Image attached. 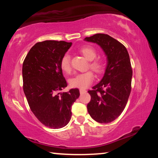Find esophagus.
Here are the masks:
<instances>
[{
	"instance_id": "34e87169",
	"label": "esophagus",
	"mask_w": 158,
	"mask_h": 158,
	"mask_svg": "<svg viewBox=\"0 0 158 158\" xmlns=\"http://www.w3.org/2000/svg\"><path fill=\"white\" fill-rule=\"evenodd\" d=\"M79 92H80V93H85V92H86V90H85V89H79Z\"/></svg>"
}]
</instances>
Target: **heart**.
Returning <instances> with one entry per match:
<instances>
[{
    "instance_id": "obj_1",
    "label": "heart",
    "mask_w": 158,
    "mask_h": 158,
    "mask_svg": "<svg viewBox=\"0 0 158 158\" xmlns=\"http://www.w3.org/2000/svg\"><path fill=\"white\" fill-rule=\"evenodd\" d=\"M81 52L87 60H94L97 52L94 48L90 46L83 47L81 49ZM71 57L68 53L63 56L60 60V67L64 72L69 73L71 71ZM90 68L93 69L95 73H101L103 71L104 65L102 61L96 60L92 61L90 63ZM94 80V74L91 71H87L85 73L77 74L69 80V84L72 87L79 88V89H86L92 84Z\"/></svg>"
}]
</instances>
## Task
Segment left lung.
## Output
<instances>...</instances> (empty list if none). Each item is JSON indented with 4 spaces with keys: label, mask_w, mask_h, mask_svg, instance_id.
Listing matches in <instances>:
<instances>
[{
    "label": "left lung",
    "mask_w": 158,
    "mask_h": 158,
    "mask_svg": "<svg viewBox=\"0 0 158 158\" xmlns=\"http://www.w3.org/2000/svg\"><path fill=\"white\" fill-rule=\"evenodd\" d=\"M84 40L99 45L106 56L102 79L89 90L91 100L87 109L95 121L109 123L121 114L130 94L132 69L129 53L123 44L106 34L93 35Z\"/></svg>",
    "instance_id": "obj_1"
}]
</instances>
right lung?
I'll use <instances>...</instances> for the list:
<instances>
[{
    "label": "right lung",
    "instance_id": "1",
    "mask_svg": "<svg viewBox=\"0 0 158 158\" xmlns=\"http://www.w3.org/2000/svg\"><path fill=\"white\" fill-rule=\"evenodd\" d=\"M72 42L46 40L31 48L23 63V89L29 106L42 124L53 129L68 125L78 89L58 93L68 85L60 60Z\"/></svg>",
    "mask_w": 158,
    "mask_h": 158
}]
</instances>
